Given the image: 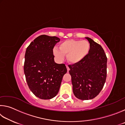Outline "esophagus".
Segmentation results:
<instances>
[{
    "mask_svg": "<svg viewBox=\"0 0 125 125\" xmlns=\"http://www.w3.org/2000/svg\"><path fill=\"white\" fill-rule=\"evenodd\" d=\"M66 67H67V71H68V72L69 71V67H68V65H66Z\"/></svg>",
    "mask_w": 125,
    "mask_h": 125,
    "instance_id": "1",
    "label": "esophagus"
}]
</instances>
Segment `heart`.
Here are the masks:
<instances>
[{"label": "heart", "instance_id": "heart-1", "mask_svg": "<svg viewBox=\"0 0 125 125\" xmlns=\"http://www.w3.org/2000/svg\"><path fill=\"white\" fill-rule=\"evenodd\" d=\"M90 48L89 42L86 40H68L60 44V49L54 47L53 49V53L60 60H63L64 55H67L69 62L76 64L87 56Z\"/></svg>", "mask_w": 125, "mask_h": 125}]
</instances>
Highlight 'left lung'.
<instances>
[{"label": "left lung", "instance_id": "1", "mask_svg": "<svg viewBox=\"0 0 125 125\" xmlns=\"http://www.w3.org/2000/svg\"><path fill=\"white\" fill-rule=\"evenodd\" d=\"M89 53L79 63L69 65L73 92L76 98L85 100L95 98L104 87L107 76V57L103 47L89 37Z\"/></svg>", "mask_w": 125, "mask_h": 125}]
</instances>
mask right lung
Here are the masks:
<instances>
[{
	"mask_svg": "<svg viewBox=\"0 0 125 125\" xmlns=\"http://www.w3.org/2000/svg\"><path fill=\"white\" fill-rule=\"evenodd\" d=\"M60 41L56 36L42 35L26 48L24 66L25 78L30 89L40 99L56 96L67 72L64 64H57L54 61L53 49Z\"/></svg>",
	"mask_w": 125,
	"mask_h": 125,
	"instance_id": "add662e5",
	"label": "right lung"
}]
</instances>
